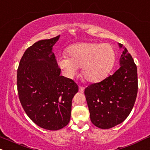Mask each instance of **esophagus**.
<instances>
[{
	"instance_id": "esophagus-1",
	"label": "esophagus",
	"mask_w": 150,
	"mask_h": 150,
	"mask_svg": "<svg viewBox=\"0 0 150 150\" xmlns=\"http://www.w3.org/2000/svg\"><path fill=\"white\" fill-rule=\"evenodd\" d=\"M84 86H79V91H80V92L83 93V92H84Z\"/></svg>"
}]
</instances>
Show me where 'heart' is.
Listing matches in <instances>:
<instances>
[{
  "mask_svg": "<svg viewBox=\"0 0 150 150\" xmlns=\"http://www.w3.org/2000/svg\"><path fill=\"white\" fill-rule=\"evenodd\" d=\"M66 55L58 57L59 67L68 77H73L82 67V75L88 82H97L111 71L116 60L112 46L107 43L83 42L68 48Z\"/></svg>",
  "mask_w": 150,
  "mask_h": 150,
  "instance_id": "obj_1",
  "label": "heart"
}]
</instances>
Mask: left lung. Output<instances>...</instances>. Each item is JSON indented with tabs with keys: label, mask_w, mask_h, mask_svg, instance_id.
I'll return each mask as SVG.
<instances>
[{
	"label": "left lung",
	"mask_w": 150,
	"mask_h": 150,
	"mask_svg": "<svg viewBox=\"0 0 150 150\" xmlns=\"http://www.w3.org/2000/svg\"><path fill=\"white\" fill-rule=\"evenodd\" d=\"M120 68L101 82L90 84L84 95L90 119L96 127L110 129L124 122L132 110L138 93L136 65L122 44Z\"/></svg>",
	"instance_id": "left-lung-1"
}]
</instances>
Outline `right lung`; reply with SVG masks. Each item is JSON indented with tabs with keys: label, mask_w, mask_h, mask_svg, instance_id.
<instances>
[{
	"label": "right lung",
	"mask_w": 150,
	"mask_h": 150,
	"mask_svg": "<svg viewBox=\"0 0 150 150\" xmlns=\"http://www.w3.org/2000/svg\"><path fill=\"white\" fill-rule=\"evenodd\" d=\"M60 35L42 40L25 51L17 69V91L25 112L42 129L56 131L69 123L78 86L60 75L52 47Z\"/></svg>",
	"instance_id": "obj_1"
}]
</instances>
